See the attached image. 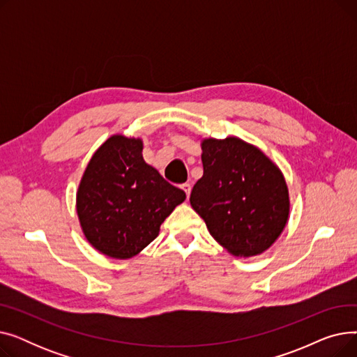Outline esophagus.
<instances>
[{
    "label": "esophagus",
    "mask_w": 357,
    "mask_h": 357,
    "mask_svg": "<svg viewBox=\"0 0 357 357\" xmlns=\"http://www.w3.org/2000/svg\"><path fill=\"white\" fill-rule=\"evenodd\" d=\"M182 190L185 191L186 198H188V197H190V194H191V185H190V183H183V185H182Z\"/></svg>",
    "instance_id": "obj_1"
}]
</instances>
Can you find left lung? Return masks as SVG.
I'll use <instances>...</instances> for the list:
<instances>
[{
  "label": "left lung",
  "instance_id": "obj_1",
  "mask_svg": "<svg viewBox=\"0 0 357 357\" xmlns=\"http://www.w3.org/2000/svg\"><path fill=\"white\" fill-rule=\"evenodd\" d=\"M204 175L191 207L215 241L233 256L264 253L289 218V191L280 169L261 150L238 137L202 139Z\"/></svg>",
  "mask_w": 357,
  "mask_h": 357
}]
</instances>
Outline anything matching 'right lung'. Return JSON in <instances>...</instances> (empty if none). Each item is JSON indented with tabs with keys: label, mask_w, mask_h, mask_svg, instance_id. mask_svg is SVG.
I'll use <instances>...</instances> for the list:
<instances>
[{
	"label": "right lung",
	"mask_w": 357,
	"mask_h": 357,
	"mask_svg": "<svg viewBox=\"0 0 357 357\" xmlns=\"http://www.w3.org/2000/svg\"><path fill=\"white\" fill-rule=\"evenodd\" d=\"M143 140L114 135L92 155L77 192L85 238L100 253L130 259L152 243L185 192L144 162Z\"/></svg>",
	"instance_id": "add662e5"
}]
</instances>
